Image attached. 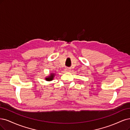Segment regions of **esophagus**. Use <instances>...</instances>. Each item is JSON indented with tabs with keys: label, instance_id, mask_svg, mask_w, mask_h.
<instances>
[{
	"label": "esophagus",
	"instance_id": "34e87169",
	"mask_svg": "<svg viewBox=\"0 0 130 130\" xmlns=\"http://www.w3.org/2000/svg\"><path fill=\"white\" fill-rule=\"evenodd\" d=\"M66 70L67 71H68V72H70V71H71V69H70V68H66Z\"/></svg>",
	"mask_w": 130,
	"mask_h": 130
}]
</instances>
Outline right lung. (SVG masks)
<instances>
[{"label": "right lung", "instance_id": "right-lung-1", "mask_svg": "<svg viewBox=\"0 0 130 130\" xmlns=\"http://www.w3.org/2000/svg\"><path fill=\"white\" fill-rule=\"evenodd\" d=\"M51 75L50 76H49L48 77H47V78H46V79L47 80H48V81H50V80H52L53 79V78H54V74H51Z\"/></svg>", "mask_w": 130, "mask_h": 130}]
</instances>
